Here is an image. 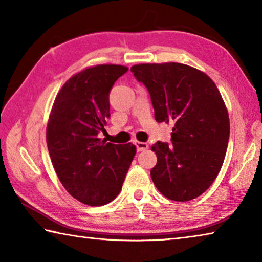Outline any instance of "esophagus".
<instances>
[{
    "instance_id": "1",
    "label": "esophagus",
    "mask_w": 262,
    "mask_h": 262,
    "mask_svg": "<svg viewBox=\"0 0 262 262\" xmlns=\"http://www.w3.org/2000/svg\"><path fill=\"white\" fill-rule=\"evenodd\" d=\"M135 145H136L137 151H144V150H147V149L149 148L148 143H145V142H139V141H136V142H135Z\"/></svg>"
}]
</instances>
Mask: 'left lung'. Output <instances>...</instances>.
<instances>
[{"mask_svg":"<svg viewBox=\"0 0 262 262\" xmlns=\"http://www.w3.org/2000/svg\"><path fill=\"white\" fill-rule=\"evenodd\" d=\"M136 79L148 89L157 122H172L171 144L158 141L151 150L155 186L173 201H189L214 183L227 152L228 110L211 78L176 62L135 64Z\"/></svg>","mask_w":262,"mask_h":262,"instance_id":"1","label":"left lung"}]
</instances>
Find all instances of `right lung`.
I'll list each match as a JSON object with an SVG mask.
<instances>
[{"instance_id":"add662e5","label":"right lung","mask_w":262,"mask_h":262,"mask_svg":"<svg viewBox=\"0 0 262 262\" xmlns=\"http://www.w3.org/2000/svg\"><path fill=\"white\" fill-rule=\"evenodd\" d=\"M128 68L99 64L70 77L57 94L46 140L57 177L76 200L103 206L120 193L136 147L100 140L110 118L111 89Z\"/></svg>"}]
</instances>
